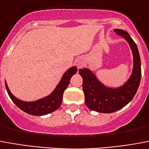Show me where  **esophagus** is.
Masks as SVG:
<instances>
[{"instance_id": "esophagus-1", "label": "esophagus", "mask_w": 149, "mask_h": 149, "mask_svg": "<svg viewBox=\"0 0 149 149\" xmlns=\"http://www.w3.org/2000/svg\"><path fill=\"white\" fill-rule=\"evenodd\" d=\"M76 65H77V66L78 67V69H80V68H81V67L83 66V61L81 60H77V62H76Z\"/></svg>"}]
</instances>
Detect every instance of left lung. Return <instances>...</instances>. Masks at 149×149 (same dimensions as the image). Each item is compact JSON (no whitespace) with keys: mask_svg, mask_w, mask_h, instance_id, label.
Listing matches in <instances>:
<instances>
[{"mask_svg":"<svg viewBox=\"0 0 149 149\" xmlns=\"http://www.w3.org/2000/svg\"><path fill=\"white\" fill-rule=\"evenodd\" d=\"M114 31L127 41L132 49L133 69L129 80L119 88H112L103 85L88 69H79L83 78L82 87L86 106L100 113H113L127 105L136 94L141 78V58L136 43L125 31L115 29Z\"/></svg>","mask_w":149,"mask_h":149,"instance_id":"left-lung-1","label":"left lung"}]
</instances>
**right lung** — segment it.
<instances>
[{
	"instance_id": "obj_1",
	"label": "right lung",
	"mask_w": 149,
	"mask_h": 149,
	"mask_svg": "<svg viewBox=\"0 0 149 149\" xmlns=\"http://www.w3.org/2000/svg\"><path fill=\"white\" fill-rule=\"evenodd\" d=\"M77 68L76 66L71 67L64 73L61 81L51 94L34 102H25L19 100L11 93L6 82H5V87L11 100H13V102L19 108L31 115L41 116L54 112L60 107L62 102L64 91L69 84L71 77L77 73Z\"/></svg>"
}]
</instances>
